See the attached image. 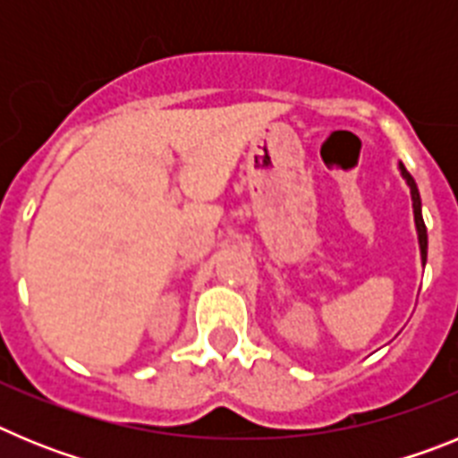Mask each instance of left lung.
I'll return each mask as SVG.
<instances>
[{"label": "left lung", "instance_id": "8db88e82", "mask_svg": "<svg viewBox=\"0 0 458 458\" xmlns=\"http://www.w3.org/2000/svg\"><path fill=\"white\" fill-rule=\"evenodd\" d=\"M403 179L411 185V197H412V213H415V225H418V236H420V250H422V261H427V226H424L422 220V201H420L418 185H415V179L406 172V167L402 165Z\"/></svg>", "mask_w": 458, "mask_h": 458}]
</instances>
